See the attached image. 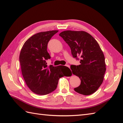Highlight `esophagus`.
Returning <instances> with one entry per match:
<instances>
[{"mask_svg": "<svg viewBox=\"0 0 123 123\" xmlns=\"http://www.w3.org/2000/svg\"><path fill=\"white\" fill-rule=\"evenodd\" d=\"M66 66H67V67H68V68H70V66H69V65H68V64H67V65H66Z\"/></svg>", "mask_w": 123, "mask_h": 123, "instance_id": "obj_1", "label": "esophagus"}]
</instances>
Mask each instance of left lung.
<instances>
[{
	"mask_svg": "<svg viewBox=\"0 0 123 123\" xmlns=\"http://www.w3.org/2000/svg\"><path fill=\"white\" fill-rule=\"evenodd\" d=\"M59 35L70 46L73 57L80 59L79 66H70L72 74L81 80L74 91L86 96L95 92L103 82L106 70L105 56L99 44L85 31H65Z\"/></svg>",
	"mask_w": 123,
	"mask_h": 123,
	"instance_id": "left-lung-1",
	"label": "left lung"
}]
</instances>
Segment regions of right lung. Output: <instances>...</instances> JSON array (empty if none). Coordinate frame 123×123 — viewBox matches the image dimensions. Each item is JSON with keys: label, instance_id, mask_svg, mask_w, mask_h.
<instances>
[{"label": "right lung", "instance_id": "add662e5", "mask_svg": "<svg viewBox=\"0 0 123 123\" xmlns=\"http://www.w3.org/2000/svg\"><path fill=\"white\" fill-rule=\"evenodd\" d=\"M58 31L36 33L23 45L19 55L23 77L30 90L37 95H45L56 89L60 78L68 76V67L48 66L46 60L51 56L47 51L49 41Z\"/></svg>", "mask_w": 123, "mask_h": 123}]
</instances>
